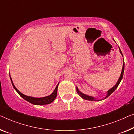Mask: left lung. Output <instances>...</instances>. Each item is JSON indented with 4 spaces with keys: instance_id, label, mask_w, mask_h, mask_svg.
<instances>
[{
    "instance_id": "obj_1",
    "label": "left lung",
    "mask_w": 134,
    "mask_h": 134,
    "mask_svg": "<svg viewBox=\"0 0 134 134\" xmlns=\"http://www.w3.org/2000/svg\"><path fill=\"white\" fill-rule=\"evenodd\" d=\"M119 49H120V48H119ZM120 52L121 54L122 55V56H123V54H122V53H121L120 49ZM124 69H125V63H123V67H122V70H121V73L119 79V80H118V81H117V82L116 83V84H115V85H114V86L113 88H111L110 90H109L108 91L107 96H106V97H105L104 99H106V98H107V97H108L109 96H110V95L111 94L113 93L114 92V91L115 90V89L117 88V87L119 86L120 82L121 81V79H122V78H123V73H124ZM76 91H77V94H78L80 96H81V97H82V98L83 99L88 100H91V101H96V100H96V99L94 98V97H92V96H88V95H86V94H83L82 93H81V91H80L79 90L78 88H77V87H76Z\"/></svg>"
}]
</instances>
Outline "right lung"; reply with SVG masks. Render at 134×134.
I'll return each instance as SVG.
<instances>
[{
  "instance_id": "1",
  "label": "right lung",
  "mask_w": 134,
  "mask_h": 134,
  "mask_svg": "<svg viewBox=\"0 0 134 134\" xmlns=\"http://www.w3.org/2000/svg\"><path fill=\"white\" fill-rule=\"evenodd\" d=\"M10 79H11L12 84H13V86L14 87V88L15 90V91H17L18 94L20 96L32 104L34 105H47V104H49L52 102L55 99L56 97H57V90H58V87L59 83H58V85L56 87L55 90L53 91V92L51 94V95L47 96L46 97H40V98H37V97H31V96H26L23 94L21 93V92L18 90L17 89L14 83L13 82V81H12V79L11 76H10Z\"/></svg>"
}]
</instances>
